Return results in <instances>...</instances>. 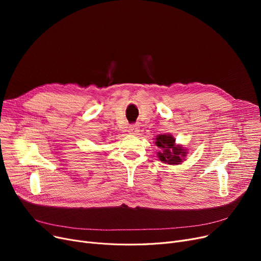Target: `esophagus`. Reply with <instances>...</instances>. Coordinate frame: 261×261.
<instances>
[{
	"mask_svg": "<svg viewBox=\"0 0 261 261\" xmlns=\"http://www.w3.org/2000/svg\"><path fill=\"white\" fill-rule=\"evenodd\" d=\"M129 132H130V134H134V135L139 134V132H140V126L138 125V123H134V125L129 126Z\"/></svg>",
	"mask_w": 261,
	"mask_h": 261,
	"instance_id": "34e87169",
	"label": "esophagus"
}]
</instances>
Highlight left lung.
Masks as SVG:
<instances>
[{
  "instance_id": "obj_1",
  "label": "left lung",
  "mask_w": 261,
  "mask_h": 261,
  "mask_svg": "<svg viewBox=\"0 0 261 261\" xmlns=\"http://www.w3.org/2000/svg\"><path fill=\"white\" fill-rule=\"evenodd\" d=\"M155 140L156 146L163 150L158 153V156L162 162L175 165V164H180L186 156V150L181 146L174 145L175 140L171 135H159Z\"/></svg>"
}]
</instances>
